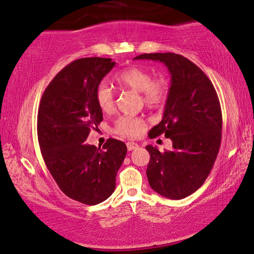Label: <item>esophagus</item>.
<instances>
[{"instance_id":"1","label":"esophagus","mask_w":254,"mask_h":254,"mask_svg":"<svg viewBox=\"0 0 254 254\" xmlns=\"http://www.w3.org/2000/svg\"><path fill=\"white\" fill-rule=\"evenodd\" d=\"M127 146L128 151H132V150L137 149V147H139V144H137V143H134V142H127Z\"/></svg>"}]
</instances>
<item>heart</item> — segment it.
<instances>
[{"instance_id": "1", "label": "heart", "mask_w": 254, "mask_h": 254, "mask_svg": "<svg viewBox=\"0 0 254 254\" xmlns=\"http://www.w3.org/2000/svg\"><path fill=\"white\" fill-rule=\"evenodd\" d=\"M114 81L120 87L141 92L143 101L150 108L163 105L168 98V83L163 77L153 79L150 71L140 66H128L114 76ZM95 101L99 109L104 113L114 110L113 91L107 84H100L95 91ZM145 128V121L140 118L123 115L114 124V131L119 134L136 137Z\"/></svg>"}]
</instances>
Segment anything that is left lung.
Instances as JSON below:
<instances>
[{
  "instance_id": "left-lung-1",
  "label": "left lung",
  "mask_w": 254,
  "mask_h": 254,
  "mask_svg": "<svg viewBox=\"0 0 254 254\" xmlns=\"http://www.w3.org/2000/svg\"><path fill=\"white\" fill-rule=\"evenodd\" d=\"M134 60L162 62L171 74L162 121L151 128L149 136L170 137L172 150L160 152L146 145V175L159 194L184 199L204 183L219 153L222 112L218 94L204 72L182 55L150 53Z\"/></svg>"
}]
</instances>
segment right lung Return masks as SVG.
<instances>
[{"label":"right lung","mask_w":254,"mask_h":254,"mask_svg":"<svg viewBox=\"0 0 254 254\" xmlns=\"http://www.w3.org/2000/svg\"><path fill=\"white\" fill-rule=\"evenodd\" d=\"M112 59H79L50 82L38 112V139L43 160L64 194L87 205L99 204L115 190V177L127 155L122 141L102 149L86 144L103 120L96 87L112 70Z\"/></svg>","instance_id":"obj_1"}]
</instances>
